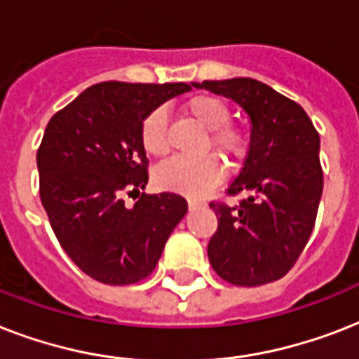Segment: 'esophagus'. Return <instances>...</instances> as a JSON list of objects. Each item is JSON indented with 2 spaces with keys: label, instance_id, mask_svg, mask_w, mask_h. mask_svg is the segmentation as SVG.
I'll list each match as a JSON object with an SVG mask.
<instances>
[{
  "label": "esophagus",
  "instance_id": "obj_1",
  "mask_svg": "<svg viewBox=\"0 0 359 359\" xmlns=\"http://www.w3.org/2000/svg\"><path fill=\"white\" fill-rule=\"evenodd\" d=\"M188 207H190V210H196V208L205 207V203L197 201V199H188Z\"/></svg>",
  "mask_w": 359,
  "mask_h": 359
}]
</instances>
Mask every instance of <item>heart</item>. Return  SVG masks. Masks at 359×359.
<instances>
[{
  "label": "heart",
  "mask_w": 359,
  "mask_h": 359,
  "mask_svg": "<svg viewBox=\"0 0 359 359\" xmlns=\"http://www.w3.org/2000/svg\"><path fill=\"white\" fill-rule=\"evenodd\" d=\"M186 117H190L203 130H208L207 147L231 163L240 162L250 149V134L242 126L231 123L229 104L214 95H197L182 106ZM140 140L149 156H163L169 151L168 115L162 108L152 109L141 123ZM224 179V169L212 156L171 158L154 171V180L163 190L179 191L184 196H205Z\"/></svg>",
  "instance_id": "obj_1"
}]
</instances>
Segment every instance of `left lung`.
<instances>
[{"label":"left lung","instance_id":"left-lung-1","mask_svg":"<svg viewBox=\"0 0 359 359\" xmlns=\"http://www.w3.org/2000/svg\"><path fill=\"white\" fill-rule=\"evenodd\" d=\"M235 100L250 115L244 165L227 196L248 194L238 205L212 201L218 231L208 261L219 278L238 287L281 279L311 236L323 196L320 137L300 104L251 78L191 83Z\"/></svg>","mask_w":359,"mask_h":359}]
</instances>
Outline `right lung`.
I'll return each mask as SVG.
<instances>
[{
  "instance_id": "add662e5",
  "label": "right lung",
  "mask_w": 359,
  "mask_h": 359,
  "mask_svg": "<svg viewBox=\"0 0 359 359\" xmlns=\"http://www.w3.org/2000/svg\"><path fill=\"white\" fill-rule=\"evenodd\" d=\"M188 83L102 81L53 115L36 151L41 201L65 253L89 278L130 285L154 270L188 203L143 194L149 160L140 128L147 114L190 91ZM140 196L132 209L124 195Z\"/></svg>"
}]
</instances>
